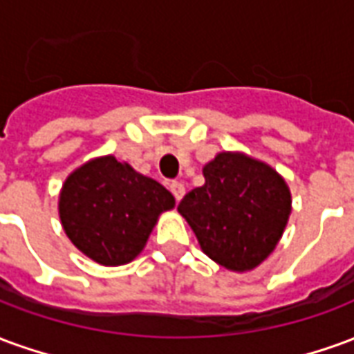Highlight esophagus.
I'll return each instance as SVG.
<instances>
[{"label":"esophagus","instance_id":"1","mask_svg":"<svg viewBox=\"0 0 354 354\" xmlns=\"http://www.w3.org/2000/svg\"><path fill=\"white\" fill-rule=\"evenodd\" d=\"M170 192L176 197V201H180L185 195L184 184H182V182H172V184H170Z\"/></svg>","mask_w":354,"mask_h":354}]
</instances>
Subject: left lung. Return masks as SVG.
Listing matches in <instances>:
<instances>
[{"label": "left lung", "instance_id": "8db88e82", "mask_svg": "<svg viewBox=\"0 0 354 354\" xmlns=\"http://www.w3.org/2000/svg\"><path fill=\"white\" fill-rule=\"evenodd\" d=\"M205 184L178 205L201 250L235 273L252 271L273 252L286 230L292 195L267 162L243 151H220L203 167Z\"/></svg>", "mask_w": 354, "mask_h": 354}]
</instances>
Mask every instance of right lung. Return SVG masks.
<instances>
[{"label": "right lung", "mask_w": 354, "mask_h": 354, "mask_svg": "<svg viewBox=\"0 0 354 354\" xmlns=\"http://www.w3.org/2000/svg\"><path fill=\"white\" fill-rule=\"evenodd\" d=\"M174 205L172 193L153 178L113 155H102L66 178L58 216L80 252L100 266L115 267L144 250L159 216Z\"/></svg>", "instance_id": "1"}]
</instances>
